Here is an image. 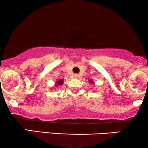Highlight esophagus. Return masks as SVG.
<instances>
[{"mask_svg":"<svg viewBox=\"0 0 148 148\" xmlns=\"http://www.w3.org/2000/svg\"><path fill=\"white\" fill-rule=\"evenodd\" d=\"M74 77L75 78V79H79V74H74Z\"/></svg>","mask_w":148,"mask_h":148,"instance_id":"1","label":"esophagus"}]
</instances>
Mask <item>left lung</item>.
<instances>
[{
    "instance_id": "left-lung-1",
    "label": "left lung",
    "mask_w": 148,
    "mask_h": 148,
    "mask_svg": "<svg viewBox=\"0 0 148 148\" xmlns=\"http://www.w3.org/2000/svg\"><path fill=\"white\" fill-rule=\"evenodd\" d=\"M89 82L92 83V84H94V81H92V80H90V81H89Z\"/></svg>"
}]
</instances>
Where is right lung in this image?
I'll return each instance as SVG.
<instances>
[{
    "label": "right lung",
    "instance_id": "1",
    "mask_svg": "<svg viewBox=\"0 0 148 148\" xmlns=\"http://www.w3.org/2000/svg\"><path fill=\"white\" fill-rule=\"evenodd\" d=\"M63 81H64L63 79L58 80V81H56V85H55V86L56 87H58L59 86H61V85L63 84Z\"/></svg>",
    "mask_w": 148,
    "mask_h": 148
}]
</instances>
